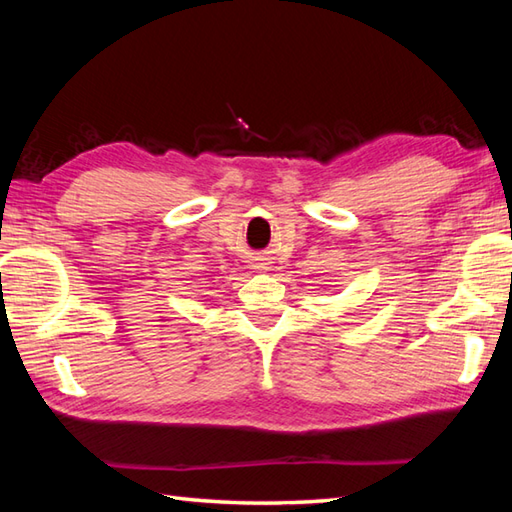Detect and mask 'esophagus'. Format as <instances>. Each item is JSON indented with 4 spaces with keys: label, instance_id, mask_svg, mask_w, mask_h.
Here are the masks:
<instances>
[{
    "label": "esophagus",
    "instance_id": "34e87169",
    "mask_svg": "<svg viewBox=\"0 0 512 512\" xmlns=\"http://www.w3.org/2000/svg\"><path fill=\"white\" fill-rule=\"evenodd\" d=\"M250 266H253L255 270H268V266H270V262L266 257H255L253 262H250Z\"/></svg>",
    "mask_w": 512,
    "mask_h": 512
}]
</instances>
